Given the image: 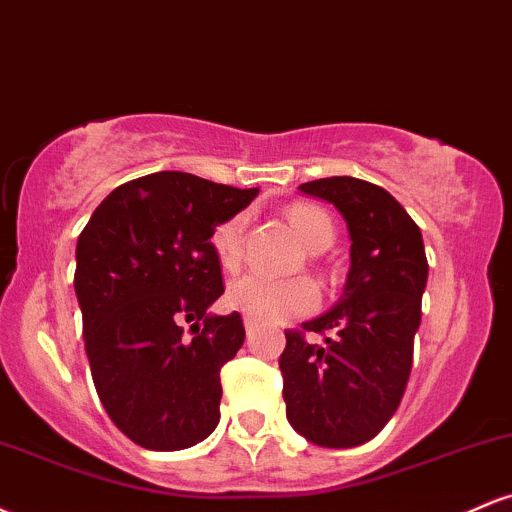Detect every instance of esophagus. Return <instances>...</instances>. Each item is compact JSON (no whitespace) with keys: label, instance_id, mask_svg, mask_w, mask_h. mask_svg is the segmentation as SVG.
I'll use <instances>...</instances> for the list:
<instances>
[{"label":"esophagus","instance_id":"1","mask_svg":"<svg viewBox=\"0 0 512 512\" xmlns=\"http://www.w3.org/2000/svg\"><path fill=\"white\" fill-rule=\"evenodd\" d=\"M245 332H248V337H252V334H255V330H257V322L252 320V317H245Z\"/></svg>","mask_w":512,"mask_h":512}]
</instances>
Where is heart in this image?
Wrapping results in <instances>:
<instances>
[{"label": "heart", "mask_w": 512, "mask_h": 512, "mask_svg": "<svg viewBox=\"0 0 512 512\" xmlns=\"http://www.w3.org/2000/svg\"><path fill=\"white\" fill-rule=\"evenodd\" d=\"M289 221L298 238L310 252H322L332 245L334 223L330 216L313 204H293L289 207ZM245 214H236L221 221L211 233V248L223 269H236L243 260V233ZM226 301L233 310L252 317L255 322H281L289 317L305 315L320 301L315 284L303 276L293 279H269L262 274H245L228 284Z\"/></svg>", "instance_id": "1"}]
</instances>
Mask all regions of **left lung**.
Segmentation results:
<instances>
[{"instance_id":"obj_1","label":"left lung","mask_w":512,"mask_h":512,"mask_svg":"<svg viewBox=\"0 0 512 512\" xmlns=\"http://www.w3.org/2000/svg\"><path fill=\"white\" fill-rule=\"evenodd\" d=\"M344 216L351 269L339 303L286 332L279 358L289 424L322 448L368 443L407 390L428 262L419 226L390 192L334 175L298 185ZM322 333L325 343H313Z\"/></svg>"}]
</instances>
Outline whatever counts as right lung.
Masks as SVG:
<instances>
[{
	"instance_id": "obj_1",
	"label": "right lung",
	"mask_w": 512,
	"mask_h": 512,
	"mask_svg": "<svg viewBox=\"0 0 512 512\" xmlns=\"http://www.w3.org/2000/svg\"><path fill=\"white\" fill-rule=\"evenodd\" d=\"M257 192L163 170L115 187L81 231L74 291L93 385L146 450L192 448L219 424L221 366L245 327L207 313L223 293L211 233Z\"/></svg>"
}]
</instances>
